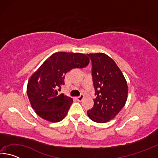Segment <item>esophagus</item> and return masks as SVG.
I'll return each mask as SVG.
<instances>
[{"instance_id": "obj_1", "label": "esophagus", "mask_w": 158, "mask_h": 158, "mask_svg": "<svg viewBox=\"0 0 158 158\" xmlns=\"http://www.w3.org/2000/svg\"><path fill=\"white\" fill-rule=\"evenodd\" d=\"M84 95H81L80 96H79V97L77 98V100H78V101H79V102H81V101H82L83 99H84Z\"/></svg>"}]
</instances>
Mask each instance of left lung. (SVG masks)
Masks as SVG:
<instances>
[{"label":"left lung","mask_w":158,"mask_h":158,"mask_svg":"<svg viewBox=\"0 0 158 158\" xmlns=\"http://www.w3.org/2000/svg\"><path fill=\"white\" fill-rule=\"evenodd\" d=\"M92 62L94 106L87 111L93 121L104 123L114 118L127 99V84L121 69L105 53L87 54Z\"/></svg>","instance_id":"1"}]
</instances>
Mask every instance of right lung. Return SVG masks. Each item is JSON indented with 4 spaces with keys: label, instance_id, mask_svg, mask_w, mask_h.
Wrapping results in <instances>:
<instances>
[{
    "label": "right lung",
    "instance_id": "obj_1",
    "mask_svg": "<svg viewBox=\"0 0 158 158\" xmlns=\"http://www.w3.org/2000/svg\"><path fill=\"white\" fill-rule=\"evenodd\" d=\"M89 58L81 53L56 52L42 63L28 80L27 95L31 105L40 117L52 123L67 115L73 99L60 93L65 74L74 68H83Z\"/></svg>",
    "mask_w": 158,
    "mask_h": 158
}]
</instances>
